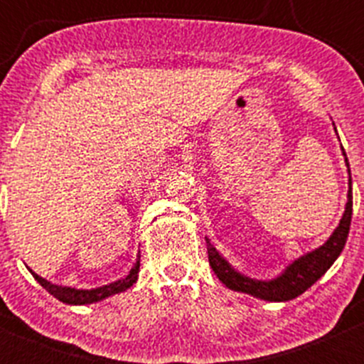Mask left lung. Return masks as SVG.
<instances>
[{
    "mask_svg": "<svg viewBox=\"0 0 364 364\" xmlns=\"http://www.w3.org/2000/svg\"><path fill=\"white\" fill-rule=\"evenodd\" d=\"M345 161L348 160L345 155ZM350 174V168H348ZM352 220V181L348 179V193H347V204H345V213L341 216L338 227L335 232L329 236L322 247L315 248L314 252L306 253V255L299 257L292 264H289L287 269L280 274V277L273 278V280H253L250 277H245L240 271L234 269L222 255L211 245V241L205 240L208 243V259L209 266L215 271L218 280L222 282L225 287L232 289L236 292H245V294H252L253 297H259L264 301H289L303 294L306 289H310L329 267L333 266L338 255L343 250L345 241H347L348 229H350Z\"/></svg>",
    "mask_w": 364,
    "mask_h": 364,
    "instance_id": "left-lung-1",
    "label": "left lung"
}]
</instances>
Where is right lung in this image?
<instances>
[{
  "instance_id": "1",
  "label": "right lung",
  "mask_w": 364,
  "mask_h": 364,
  "mask_svg": "<svg viewBox=\"0 0 364 364\" xmlns=\"http://www.w3.org/2000/svg\"><path fill=\"white\" fill-rule=\"evenodd\" d=\"M139 266H141V255L137 257V260H135L134 267L130 269V273L127 274L124 278H121V280L117 282H112V284L109 285H104V287H97V289H72V287H63V285H54L50 284V282H47L46 278L38 277L36 273H33L31 269V274L35 277V280L38 282L40 285H42L43 289H46L49 294H53L56 299L63 301V303L67 304H91V303H97V301H102L105 299V297L109 296H114V294H119V292H124L127 289H130L132 285L137 282V277H139Z\"/></svg>"
}]
</instances>
